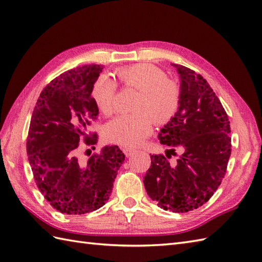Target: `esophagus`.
I'll return each instance as SVG.
<instances>
[{
    "label": "esophagus",
    "instance_id": "esophagus-1",
    "mask_svg": "<svg viewBox=\"0 0 262 262\" xmlns=\"http://www.w3.org/2000/svg\"><path fill=\"white\" fill-rule=\"evenodd\" d=\"M122 151H124V153H125V155H126L127 158H129V157H132L133 154H134L135 149H133V148H127V147H125L124 149H122Z\"/></svg>",
    "mask_w": 262,
    "mask_h": 262
}]
</instances>
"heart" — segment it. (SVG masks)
<instances>
[{
  "label": "heart",
  "instance_id": "1",
  "mask_svg": "<svg viewBox=\"0 0 262 262\" xmlns=\"http://www.w3.org/2000/svg\"><path fill=\"white\" fill-rule=\"evenodd\" d=\"M117 75L127 88L140 91L132 115H121L105 126V137L126 147H136L153 132L154 120L164 124L173 118L180 105V88L169 80L165 72L152 64L140 63L117 70ZM116 81L107 74L93 82L91 97L97 108L104 115L115 110Z\"/></svg>",
  "mask_w": 262,
  "mask_h": 262
}]
</instances>
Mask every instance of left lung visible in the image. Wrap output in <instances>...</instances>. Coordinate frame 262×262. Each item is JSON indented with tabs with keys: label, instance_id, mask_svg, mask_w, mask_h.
Segmentation results:
<instances>
[{
	"label": "left lung",
	"instance_id": "obj_1",
	"mask_svg": "<svg viewBox=\"0 0 262 262\" xmlns=\"http://www.w3.org/2000/svg\"><path fill=\"white\" fill-rule=\"evenodd\" d=\"M180 77V105L159 133L169 146L165 155H151L144 186L164 210L187 213L197 209L221 185L231 155L230 121L213 89L186 66L172 64ZM177 147L184 154L174 165L168 158Z\"/></svg>",
	"mask_w": 262,
	"mask_h": 262
}]
</instances>
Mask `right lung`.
<instances>
[{
    "label": "right lung",
    "mask_w": 262,
    "mask_h": 262,
    "mask_svg": "<svg viewBox=\"0 0 262 262\" xmlns=\"http://www.w3.org/2000/svg\"><path fill=\"white\" fill-rule=\"evenodd\" d=\"M102 70L92 64L64 72L41 91L31 116L28 160L39 190L60 213L81 215L102 207L125 161L116 145L88 161L76 157L82 138L86 145L97 144V134L86 130L99 114L91 90Z\"/></svg>",
    "instance_id": "add662e5"
}]
</instances>
